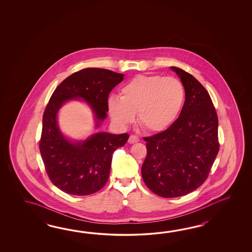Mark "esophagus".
<instances>
[{"label":"esophagus","instance_id":"esophagus-1","mask_svg":"<svg viewBox=\"0 0 252 252\" xmlns=\"http://www.w3.org/2000/svg\"><path fill=\"white\" fill-rule=\"evenodd\" d=\"M128 143L133 144V143H136V142H139V138L138 136H136V135H130L129 138H128Z\"/></svg>","mask_w":252,"mask_h":252}]
</instances>
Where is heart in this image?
I'll return each mask as SVG.
<instances>
[{
    "label": "heart",
    "instance_id": "1",
    "mask_svg": "<svg viewBox=\"0 0 252 252\" xmlns=\"http://www.w3.org/2000/svg\"><path fill=\"white\" fill-rule=\"evenodd\" d=\"M185 98V87L177 78L139 75L121 89L120 99L111 97L108 100V111L120 127L132 124L137 114L141 128L159 132L176 121Z\"/></svg>",
    "mask_w": 252,
    "mask_h": 252
}]
</instances>
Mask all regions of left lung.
I'll use <instances>...</instances> for the list:
<instances>
[{
  "instance_id": "8db88e82",
  "label": "left lung",
  "mask_w": 252,
  "mask_h": 252,
  "mask_svg": "<svg viewBox=\"0 0 252 252\" xmlns=\"http://www.w3.org/2000/svg\"><path fill=\"white\" fill-rule=\"evenodd\" d=\"M186 100L179 117L166 130L143 138L147 157L141 167L150 191L165 198L191 193L202 186L219 151L218 117L209 93L184 70Z\"/></svg>"
}]
</instances>
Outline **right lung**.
Instances as JSON below:
<instances>
[{
	"mask_svg": "<svg viewBox=\"0 0 252 252\" xmlns=\"http://www.w3.org/2000/svg\"><path fill=\"white\" fill-rule=\"evenodd\" d=\"M124 75L103 68L88 67L66 77L54 91L43 114L39 150L48 177L64 193L88 195L107 182L114 150L127 142L128 134L99 132L85 141L73 143L59 131L57 114L70 99L88 102L97 125L107 116L108 97Z\"/></svg>",
	"mask_w": 252,
	"mask_h": 252,
	"instance_id": "1",
	"label": "right lung"
}]
</instances>
